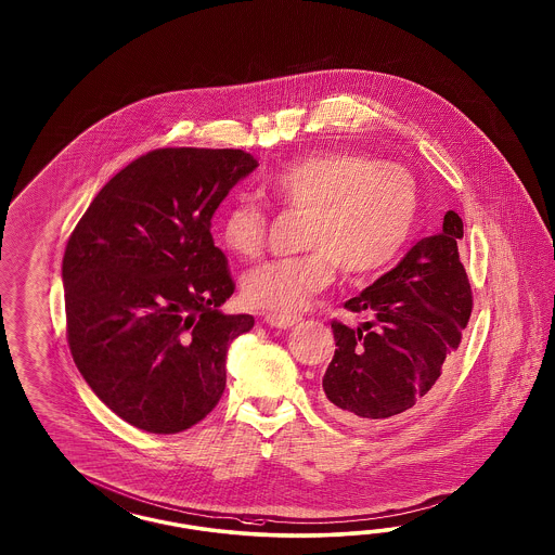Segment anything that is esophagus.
<instances>
[{"label":"esophagus","instance_id":"1","mask_svg":"<svg viewBox=\"0 0 555 555\" xmlns=\"http://www.w3.org/2000/svg\"><path fill=\"white\" fill-rule=\"evenodd\" d=\"M264 321L269 323L270 327H279V330H286L293 327L295 323H299L301 318L299 315H285V313H269Z\"/></svg>","mask_w":555,"mask_h":555}]
</instances>
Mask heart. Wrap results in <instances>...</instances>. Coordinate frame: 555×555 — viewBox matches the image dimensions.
<instances>
[{
  "label": "heart",
  "mask_w": 555,
  "mask_h": 555,
  "mask_svg": "<svg viewBox=\"0 0 555 555\" xmlns=\"http://www.w3.org/2000/svg\"><path fill=\"white\" fill-rule=\"evenodd\" d=\"M260 191L286 209L307 214L302 248L309 253L264 262L244 276V299L274 313L301 311L334 283L337 264L353 276L388 267L411 237L420 189L397 163H376L352 149H323L272 170ZM221 244L253 260L267 237V216L254 199L237 197L221 209Z\"/></svg>",
  "instance_id": "b5f03b06"
}]
</instances>
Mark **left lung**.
Instances as JSON below:
<instances>
[{"label":"left lung","mask_w":555,"mask_h":555,"mask_svg":"<svg viewBox=\"0 0 555 555\" xmlns=\"http://www.w3.org/2000/svg\"><path fill=\"white\" fill-rule=\"evenodd\" d=\"M464 223L443 216L439 234L420 240L395 269L346 301L370 321H332L336 353L323 374L325 404L346 425L409 415L443 383L472 313L470 281L460 262Z\"/></svg>","instance_id":"obj_1"}]
</instances>
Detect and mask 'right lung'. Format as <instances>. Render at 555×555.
<instances>
[{"label": "right lung", "instance_id": "1", "mask_svg": "<svg viewBox=\"0 0 555 555\" xmlns=\"http://www.w3.org/2000/svg\"><path fill=\"white\" fill-rule=\"evenodd\" d=\"M258 167L234 149L146 152L101 189L63 256L67 339L85 383L118 417L179 434L214 411L225 353L254 327L223 315L228 258L211 218Z\"/></svg>", "mask_w": 555, "mask_h": 555}]
</instances>
